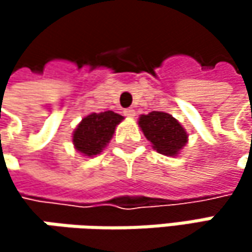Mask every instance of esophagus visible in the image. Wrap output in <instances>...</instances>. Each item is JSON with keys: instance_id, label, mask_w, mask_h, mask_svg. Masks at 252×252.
Here are the masks:
<instances>
[{"instance_id": "esophagus-1", "label": "esophagus", "mask_w": 252, "mask_h": 252, "mask_svg": "<svg viewBox=\"0 0 252 252\" xmlns=\"http://www.w3.org/2000/svg\"><path fill=\"white\" fill-rule=\"evenodd\" d=\"M124 115L128 117V118H134V117H135V111H134L132 108H128V109L124 111Z\"/></svg>"}]
</instances>
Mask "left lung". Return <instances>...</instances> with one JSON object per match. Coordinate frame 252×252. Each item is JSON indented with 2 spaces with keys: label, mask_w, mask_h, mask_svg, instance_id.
<instances>
[{
  "label": "left lung",
  "mask_w": 252,
  "mask_h": 252,
  "mask_svg": "<svg viewBox=\"0 0 252 252\" xmlns=\"http://www.w3.org/2000/svg\"><path fill=\"white\" fill-rule=\"evenodd\" d=\"M138 126L153 149L165 156H176L188 141V134L175 118L166 112L153 111L141 115Z\"/></svg>",
  "instance_id": "8db88e82"
}]
</instances>
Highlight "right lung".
Returning <instances> with one entry per match:
<instances>
[{
  "label": "right lung",
  "mask_w": 252,
  "mask_h": 252,
  "mask_svg": "<svg viewBox=\"0 0 252 252\" xmlns=\"http://www.w3.org/2000/svg\"><path fill=\"white\" fill-rule=\"evenodd\" d=\"M123 120L124 117L112 111L84 117L73 132V144L77 152L83 153L84 156L99 155L112 138L115 126Z\"/></svg>",
  "instance_id": "add662e5"
}]
</instances>
